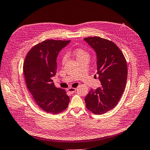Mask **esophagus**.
<instances>
[{"instance_id":"1","label":"esophagus","mask_w":150,"mask_h":150,"mask_svg":"<svg viewBox=\"0 0 150 150\" xmlns=\"http://www.w3.org/2000/svg\"><path fill=\"white\" fill-rule=\"evenodd\" d=\"M67 91L69 93H70V94H73L74 93H75L76 91V88H69L67 89Z\"/></svg>"}]
</instances>
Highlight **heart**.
<instances>
[{
  "label": "heart",
  "mask_w": 150,
  "mask_h": 150,
  "mask_svg": "<svg viewBox=\"0 0 150 150\" xmlns=\"http://www.w3.org/2000/svg\"><path fill=\"white\" fill-rule=\"evenodd\" d=\"M73 55L76 59L77 62L80 60H89L90 59V54L88 53L85 49H83L81 48H79L75 49L73 52ZM67 57L65 55H64L62 59V63L64 64L66 61Z\"/></svg>",
  "instance_id": "b5f03b06"
}]
</instances>
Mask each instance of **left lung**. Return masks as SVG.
<instances>
[{"label": "left lung", "instance_id": "left-lung-1", "mask_svg": "<svg viewBox=\"0 0 150 150\" xmlns=\"http://www.w3.org/2000/svg\"><path fill=\"white\" fill-rule=\"evenodd\" d=\"M83 40L95 52L97 74L102 85L96 90L91 89L87 94L86 107L94 114H103L117 104L124 91L127 62L123 53L113 42L98 36L85 38Z\"/></svg>", "mask_w": 150, "mask_h": 150}]
</instances>
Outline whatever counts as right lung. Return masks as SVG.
<instances>
[{
	"instance_id": "add662e5",
	"label": "right lung",
	"mask_w": 150,
	"mask_h": 150,
	"mask_svg": "<svg viewBox=\"0 0 150 150\" xmlns=\"http://www.w3.org/2000/svg\"><path fill=\"white\" fill-rule=\"evenodd\" d=\"M70 41L46 40L33 47L23 64L26 86L38 106L57 114L67 108L70 98L65 90L57 88L52 80L57 70L59 52Z\"/></svg>"
}]
</instances>
